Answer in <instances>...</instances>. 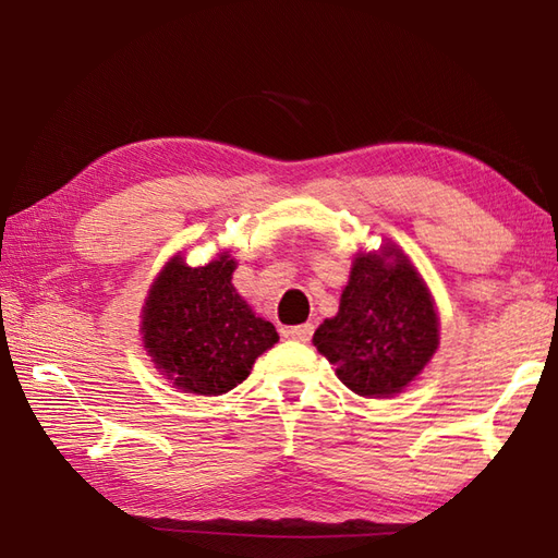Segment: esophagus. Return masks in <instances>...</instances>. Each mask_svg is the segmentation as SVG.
<instances>
[{
	"mask_svg": "<svg viewBox=\"0 0 558 558\" xmlns=\"http://www.w3.org/2000/svg\"><path fill=\"white\" fill-rule=\"evenodd\" d=\"M311 335H314V326H311V323H302V326L288 328V338H292L296 342H308Z\"/></svg>",
	"mask_w": 558,
	"mask_h": 558,
	"instance_id": "obj_1",
	"label": "esophagus"
}]
</instances>
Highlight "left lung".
Masks as SVG:
<instances>
[{
	"mask_svg": "<svg viewBox=\"0 0 558 558\" xmlns=\"http://www.w3.org/2000/svg\"><path fill=\"white\" fill-rule=\"evenodd\" d=\"M437 326L416 268L399 250L383 247L380 254L356 256L338 316L323 320L314 344L349 390L390 397L404 390L435 354Z\"/></svg>",
	"mask_w": 558,
	"mask_h": 558,
	"instance_id": "1",
	"label": "left lung"
}]
</instances>
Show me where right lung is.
Here are the masks:
<instances>
[{
  "instance_id": "1",
  "label": "right lung",
  "mask_w": 558,
  "mask_h": 558,
  "mask_svg": "<svg viewBox=\"0 0 558 558\" xmlns=\"http://www.w3.org/2000/svg\"><path fill=\"white\" fill-rule=\"evenodd\" d=\"M226 254L199 268L173 258L147 296L145 347L180 390L223 395L247 378L256 356L278 342L274 323L256 318L232 288Z\"/></svg>"
}]
</instances>
